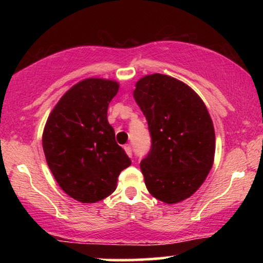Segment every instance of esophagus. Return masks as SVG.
<instances>
[{
    "label": "esophagus",
    "instance_id": "esophagus-1",
    "mask_svg": "<svg viewBox=\"0 0 263 263\" xmlns=\"http://www.w3.org/2000/svg\"><path fill=\"white\" fill-rule=\"evenodd\" d=\"M124 151H125V153H127L129 157L133 156V151H132V146H130V145L124 146Z\"/></svg>",
    "mask_w": 263,
    "mask_h": 263
}]
</instances>
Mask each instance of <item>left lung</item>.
Listing matches in <instances>:
<instances>
[{
	"label": "left lung",
	"instance_id": "left-lung-1",
	"mask_svg": "<svg viewBox=\"0 0 263 263\" xmlns=\"http://www.w3.org/2000/svg\"><path fill=\"white\" fill-rule=\"evenodd\" d=\"M134 99L151 134L140 163L147 189L165 203L188 199L213 165L215 134L206 105L189 86L163 74L140 79Z\"/></svg>",
	"mask_w": 263,
	"mask_h": 263
}]
</instances>
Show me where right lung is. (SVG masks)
I'll return each instance as SVG.
<instances>
[{"label":"right lung","instance_id":"1","mask_svg":"<svg viewBox=\"0 0 263 263\" xmlns=\"http://www.w3.org/2000/svg\"><path fill=\"white\" fill-rule=\"evenodd\" d=\"M117 92V82L86 79L60 99L46 121V163L63 192L80 202L109 196L121 171L132 164L107 122V107Z\"/></svg>","mask_w":263,"mask_h":263}]
</instances>
